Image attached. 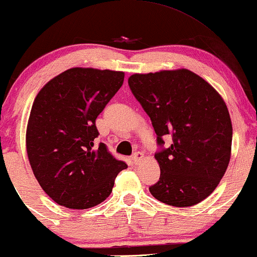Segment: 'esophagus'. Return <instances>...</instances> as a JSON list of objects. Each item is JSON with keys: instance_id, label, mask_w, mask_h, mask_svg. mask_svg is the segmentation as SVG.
Segmentation results:
<instances>
[{"instance_id": "obj_1", "label": "esophagus", "mask_w": 257, "mask_h": 257, "mask_svg": "<svg viewBox=\"0 0 257 257\" xmlns=\"http://www.w3.org/2000/svg\"><path fill=\"white\" fill-rule=\"evenodd\" d=\"M142 159H144V153H141V152H137L134 156L132 157V160L134 162V164H137V165L141 163Z\"/></svg>"}]
</instances>
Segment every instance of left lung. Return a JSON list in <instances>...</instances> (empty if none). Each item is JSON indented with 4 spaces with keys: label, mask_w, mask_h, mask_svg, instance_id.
<instances>
[{
    "label": "left lung",
    "mask_w": 257,
    "mask_h": 257,
    "mask_svg": "<svg viewBox=\"0 0 257 257\" xmlns=\"http://www.w3.org/2000/svg\"><path fill=\"white\" fill-rule=\"evenodd\" d=\"M128 83L162 147L154 156L160 178L151 194L170 206L197 205L218 187L230 162L232 124L224 99L188 69L134 74ZM165 135L173 138L168 149Z\"/></svg>",
    "instance_id": "obj_1"
}]
</instances>
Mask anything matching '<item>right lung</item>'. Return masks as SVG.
<instances>
[{"instance_id": "right-lung-1", "label": "right lung", "mask_w": 257, "mask_h": 257, "mask_svg": "<svg viewBox=\"0 0 257 257\" xmlns=\"http://www.w3.org/2000/svg\"><path fill=\"white\" fill-rule=\"evenodd\" d=\"M123 80V72L70 68L37 94L27 123V156L42 189L58 205H99L111 194L118 172L128 168L103 142L95 145V119Z\"/></svg>"}]
</instances>
